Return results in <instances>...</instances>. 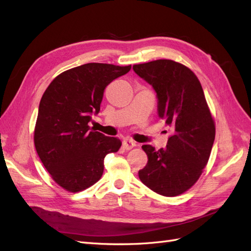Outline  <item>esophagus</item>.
<instances>
[{
	"instance_id": "obj_1",
	"label": "esophagus",
	"mask_w": 251,
	"mask_h": 251,
	"mask_svg": "<svg viewBox=\"0 0 251 251\" xmlns=\"http://www.w3.org/2000/svg\"><path fill=\"white\" fill-rule=\"evenodd\" d=\"M135 147H136V142L132 141V140H130V139H125L123 141V148L125 150H131Z\"/></svg>"
}]
</instances>
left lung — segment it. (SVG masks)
Segmentation results:
<instances>
[{
  "label": "left lung",
  "instance_id": "left-lung-1",
  "mask_svg": "<svg viewBox=\"0 0 251 251\" xmlns=\"http://www.w3.org/2000/svg\"><path fill=\"white\" fill-rule=\"evenodd\" d=\"M132 69L153 86L158 116L173 129L165 149L142 145L149 160L139 178L161 196L182 195L199 179L215 140V123L201 83L188 67L172 60L138 64Z\"/></svg>",
  "mask_w": 251,
  "mask_h": 251
}]
</instances>
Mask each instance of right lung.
<instances>
[{
	"label": "right lung",
	"instance_id": "right-lung-1",
	"mask_svg": "<svg viewBox=\"0 0 251 251\" xmlns=\"http://www.w3.org/2000/svg\"><path fill=\"white\" fill-rule=\"evenodd\" d=\"M131 65L87 63L62 73L40 99L34 144L43 165L62 188L78 192L98 182L107 154L121 140L91 130L92 115L100 110L106 86Z\"/></svg>",
	"mask_w": 251,
	"mask_h": 251
}]
</instances>
